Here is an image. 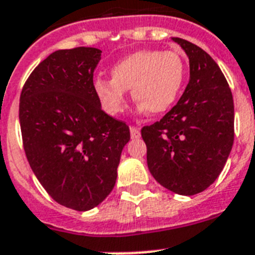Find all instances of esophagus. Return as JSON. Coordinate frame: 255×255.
<instances>
[{"label":"esophagus","instance_id":"34e87169","mask_svg":"<svg viewBox=\"0 0 255 255\" xmlns=\"http://www.w3.org/2000/svg\"><path fill=\"white\" fill-rule=\"evenodd\" d=\"M129 130H130V137H132V138H138V137L141 136L140 128L133 127V126H132V127L129 128Z\"/></svg>","mask_w":255,"mask_h":255}]
</instances>
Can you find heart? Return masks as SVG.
<instances>
[{
	"label": "heart",
	"mask_w": 255,
	"mask_h": 255,
	"mask_svg": "<svg viewBox=\"0 0 255 255\" xmlns=\"http://www.w3.org/2000/svg\"><path fill=\"white\" fill-rule=\"evenodd\" d=\"M185 63L174 51L141 50L123 57L112 66V79L97 78L95 91L104 110L110 115L125 110L132 90L141 112L159 115L173 106L185 79Z\"/></svg>",
	"instance_id": "heart-1"
}]
</instances>
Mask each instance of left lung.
<instances>
[{
  "mask_svg": "<svg viewBox=\"0 0 255 255\" xmlns=\"http://www.w3.org/2000/svg\"><path fill=\"white\" fill-rule=\"evenodd\" d=\"M190 60V81L178 103L145 126L150 173L165 189L195 195L218 178L234 143V99L225 75L203 48L172 38Z\"/></svg>",
  "mask_w": 255,
  "mask_h": 255,
  "instance_id": "left-lung-1",
  "label": "left lung"
}]
</instances>
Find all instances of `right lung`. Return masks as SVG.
Returning a JSON list of instances; mask_svg holds the SVG:
<instances>
[{"mask_svg":"<svg viewBox=\"0 0 255 255\" xmlns=\"http://www.w3.org/2000/svg\"><path fill=\"white\" fill-rule=\"evenodd\" d=\"M95 47L48 55L24 83L19 121L26 159L56 203L85 212L112 192L129 127L101 109Z\"/></svg>","mask_w":255,"mask_h":255,"instance_id":"1","label":"right lung"}]
</instances>
